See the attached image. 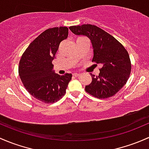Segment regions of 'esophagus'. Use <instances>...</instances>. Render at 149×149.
I'll use <instances>...</instances> for the list:
<instances>
[{
	"label": "esophagus",
	"mask_w": 149,
	"mask_h": 149,
	"mask_svg": "<svg viewBox=\"0 0 149 149\" xmlns=\"http://www.w3.org/2000/svg\"><path fill=\"white\" fill-rule=\"evenodd\" d=\"M73 76H81V73H73Z\"/></svg>",
	"instance_id": "obj_1"
}]
</instances>
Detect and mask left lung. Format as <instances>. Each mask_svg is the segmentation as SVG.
I'll list each match as a JSON object with an SVG mask.
<instances>
[{"instance_id": "left-lung-1", "label": "left lung", "mask_w": 149, "mask_h": 149, "mask_svg": "<svg viewBox=\"0 0 149 149\" xmlns=\"http://www.w3.org/2000/svg\"><path fill=\"white\" fill-rule=\"evenodd\" d=\"M69 29L75 35L90 39L93 54L92 61L102 65L98 76L91 73L92 81L86 86V91L98 98L115 95L126 84L131 73L127 51L115 38L93 25L70 26Z\"/></svg>"}]
</instances>
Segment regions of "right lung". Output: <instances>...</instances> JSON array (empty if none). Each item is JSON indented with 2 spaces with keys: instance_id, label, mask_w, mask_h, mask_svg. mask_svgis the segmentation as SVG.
I'll use <instances>...</instances> for the list:
<instances>
[{
  "instance_id": "right-lung-1",
  "label": "right lung",
  "mask_w": 149,
  "mask_h": 149,
  "mask_svg": "<svg viewBox=\"0 0 149 149\" xmlns=\"http://www.w3.org/2000/svg\"><path fill=\"white\" fill-rule=\"evenodd\" d=\"M68 34L67 27L47 29L29 45L20 61L18 73L24 87L42 102L58 101L71 80V73L60 76L55 73L52 64L61 42Z\"/></svg>"
}]
</instances>
